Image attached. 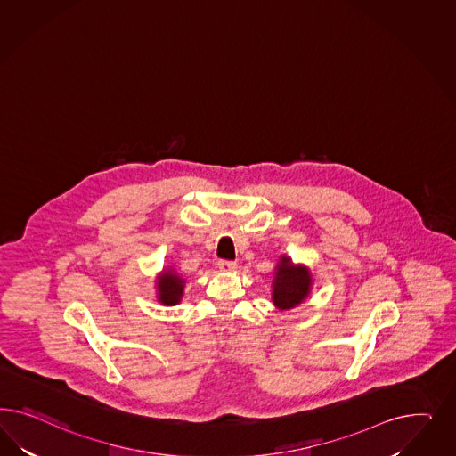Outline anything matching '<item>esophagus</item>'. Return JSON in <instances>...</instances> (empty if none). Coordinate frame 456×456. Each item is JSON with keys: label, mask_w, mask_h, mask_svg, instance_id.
<instances>
[{"label": "esophagus", "mask_w": 456, "mask_h": 456, "mask_svg": "<svg viewBox=\"0 0 456 456\" xmlns=\"http://www.w3.org/2000/svg\"><path fill=\"white\" fill-rule=\"evenodd\" d=\"M217 265H219L222 273H234L235 269H237V264L232 263V261H219Z\"/></svg>", "instance_id": "esophagus-1"}]
</instances>
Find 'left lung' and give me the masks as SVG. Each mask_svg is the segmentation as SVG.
I'll return each instance as SVG.
<instances>
[{"mask_svg":"<svg viewBox=\"0 0 456 456\" xmlns=\"http://www.w3.org/2000/svg\"><path fill=\"white\" fill-rule=\"evenodd\" d=\"M313 277L305 265H294L290 257L282 256L276 265L273 281V303L286 311L303 303L309 296Z\"/></svg>","mask_w":456,"mask_h":456,"instance_id":"1","label":"left lung"}]
</instances>
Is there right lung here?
I'll list each match as a JSON object with an SVG mask.
<instances>
[{
  "label": "right lung",
  "instance_id": "add662e5",
  "mask_svg": "<svg viewBox=\"0 0 456 456\" xmlns=\"http://www.w3.org/2000/svg\"><path fill=\"white\" fill-rule=\"evenodd\" d=\"M185 281L174 271L166 269L160 276L157 277V299L164 305H175L180 303L183 294Z\"/></svg>",
  "mask_w": 456,
  "mask_h": 456
}]
</instances>
